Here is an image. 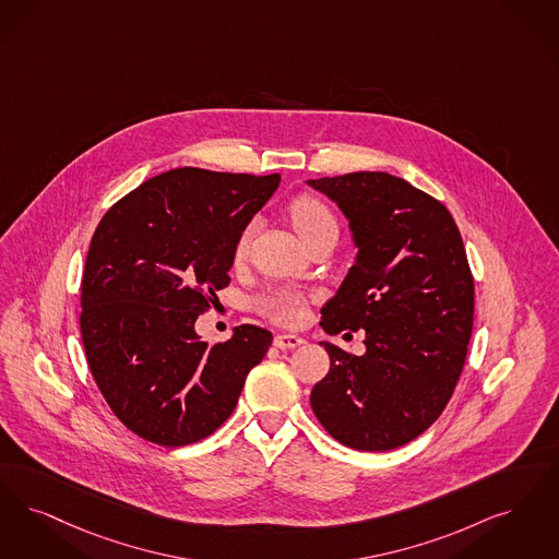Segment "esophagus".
I'll list each match as a JSON object with an SVG mask.
<instances>
[{
  "label": "esophagus",
  "instance_id": "34e87169",
  "mask_svg": "<svg viewBox=\"0 0 559 559\" xmlns=\"http://www.w3.org/2000/svg\"><path fill=\"white\" fill-rule=\"evenodd\" d=\"M304 343H306V341L297 335L274 336V345H276L278 349H295V347H299V345H304Z\"/></svg>",
  "mask_w": 559,
  "mask_h": 559
}]
</instances>
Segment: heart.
Segmentation results:
<instances>
[{
	"label": "heart",
	"instance_id": "obj_1",
	"mask_svg": "<svg viewBox=\"0 0 559 559\" xmlns=\"http://www.w3.org/2000/svg\"><path fill=\"white\" fill-rule=\"evenodd\" d=\"M289 216L304 243H308L310 239L318 235H324V233H335L336 235V230H338V224H336L335 214L331 212V207L310 195H301L293 201L289 205ZM253 228H255V224L249 223L239 233L237 243H235V260L246 258L251 237H253ZM260 306L272 320H276L281 324H297L306 316V297L297 290L270 293L262 299Z\"/></svg>",
	"mask_w": 559,
	"mask_h": 559
}]
</instances>
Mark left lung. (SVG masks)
Listing matches in <instances>:
<instances>
[{"mask_svg":"<svg viewBox=\"0 0 559 559\" xmlns=\"http://www.w3.org/2000/svg\"><path fill=\"white\" fill-rule=\"evenodd\" d=\"M335 201L358 255L322 329L366 331L364 356L322 343L331 370L312 389L320 425L343 445L389 451L432 425L462 374L474 320V278L462 235L441 201L389 173L306 180Z\"/></svg>","mask_w":559,"mask_h":559,"instance_id":"left-lung-1","label":"left lung"}]
</instances>
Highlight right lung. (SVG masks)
Instances as JSON below:
<instances>
[{
  "label": "right lung",
  "instance_id": "1",
  "mask_svg": "<svg viewBox=\"0 0 559 559\" xmlns=\"http://www.w3.org/2000/svg\"><path fill=\"white\" fill-rule=\"evenodd\" d=\"M253 177L177 168L145 180L97 224L83 274L81 335L116 418L182 447L233 414L272 333L243 324L207 345L195 320L230 283L239 233L278 189Z\"/></svg>",
  "mask_w": 559,
  "mask_h": 559
}]
</instances>
